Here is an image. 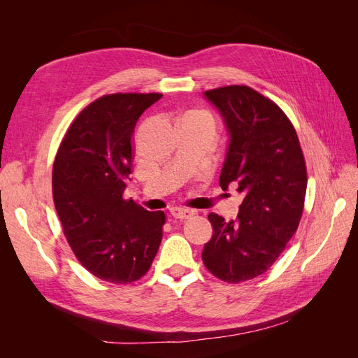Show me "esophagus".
I'll use <instances>...</instances> for the list:
<instances>
[{
    "mask_svg": "<svg viewBox=\"0 0 358 358\" xmlns=\"http://www.w3.org/2000/svg\"><path fill=\"white\" fill-rule=\"evenodd\" d=\"M170 212L178 220H188V218H191V216L194 215V210L183 209V208H173Z\"/></svg>",
    "mask_w": 358,
    "mask_h": 358,
    "instance_id": "esophagus-1",
    "label": "esophagus"
}]
</instances>
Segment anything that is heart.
Returning a JSON list of instances; mask_svg holds the SVG:
<instances>
[{"label": "heart", "mask_w": 358, "mask_h": 358, "mask_svg": "<svg viewBox=\"0 0 358 358\" xmlns=\"http://www.w3.org/2000/svg\"><path fill=\"white\" fill-rule=\"evenodd\" d=\"M191 115H196V116H199V117H201L203 121H206V122H209L212 127H213V121H212V117L208 115V113H203V112H194V113H191Z\"/></svg>", "instance_id": "heart-1"}]
</instances>
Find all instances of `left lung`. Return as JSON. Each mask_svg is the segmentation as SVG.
Returning a JSON list of instances; mask_svg holds the SVG:
<instances>
[{
    "label": "left lung",
    "instance_id": "1",
    "mask_svg": "<svg viewBox=\"0 0 358 358\" xmlns=\"http://www.w3.org/2000/svg\"><path fill=\"white\" fill-rule=\"evenodd\" d=\"M222 117L229 145L220 176L243 194L236 220L210 213L212 239L203 263L225 282L257 278L272 267L294 236L306 196V166L299 137L279 107L249 86L206 91Z\"/></svg>",
    "mask_w": 358,
    "mask_h": 358
}]
</instances>
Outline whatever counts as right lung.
<instances>
[{
    "label": "right lung",
    "instance_id": "1",
    "mask_svg": "<svg viewBox=\"0 0 358 358\" xmlns=\"http://www.w3.org/2000/svg\"><path fill=\"white\" fill-rule=\"evenodd\" d=\"M161 94H112L91 103L69 128L53 162V203L76 258L94 276L128 284L152 264L164 212L124 200L138 117Z\"/></svg>",
    "mask_w": 358,
    "mask_h": 358
}]
</instances>
